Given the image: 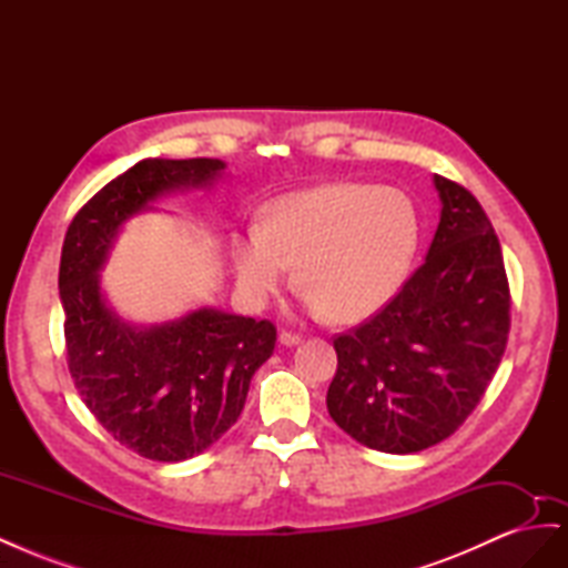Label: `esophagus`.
<instances>
[{
	"instance_id": "obj_1",
	"label": "esophagus",
	"mask_w": 568,
	"mask_h": 568,
	"mask_svg": "<svg viewBox=\"0 0 568 568\" xmlns=\"http://www.w3.org/2000/svg\"><path fill=\"white\" fill-rule=\"evenodd\" d=\"M303 338H301V334H294V332H282L280 334V343H282V346H298V343H301Z\"/></svg>"
}]
</instances>
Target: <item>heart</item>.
Instances as JSON below:
<instances>
[{"instance_id": "heart-1", "label": "heart", "mask_w": 568, "mask_h": 568, "mask_svg": "<svg viewBox=\"0 0 568 568\" xmlns=\"http://www.w3.org/2000/svg\"><path fill=\"white\" fill-rule=\"evenodd\" d=\"M419 248V213L400 189L320 184L274 201L265 222L232 234L239 296L261 311L294 274L315 317L367 320L398 296Z\"/></svg>"}]
</instances>
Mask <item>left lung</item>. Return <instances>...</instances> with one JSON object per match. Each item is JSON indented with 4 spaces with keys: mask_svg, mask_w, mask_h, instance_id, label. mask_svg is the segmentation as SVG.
I'll return each instance as SVG.
<instances>
[{
    "mask_svg": "<svg viewBox=\"0 0 568 568\" xmlns=\"http://www.w3.org/2000/svg\"><path fill=\"white\" fill-rule=\"evenodd\" d=\"M440 222L424 265L379 315L334 338L332 419L390 455L432 448L484 398L509 334L503 248L471 192L434 175Z\"/></svg>",
    "mask_w": 568,
    "mask_h": 568,
    "instance_id": "1",
    "label": "left lung"
}]
</instances>
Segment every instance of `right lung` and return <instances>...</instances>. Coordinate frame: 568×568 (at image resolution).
Instances as JSON below:
<instances>
[{
  "label": "right lung",
  "mask_w": 568,
  "mask_h": 568,
  "mask_svg": "<svg viewBox=\"0 0 568 568\" xmlns=\"http://www.w3.org/2000/svg\"><path fill=\"white\" fill-rule=\"evenodd\" d=\"M217 159H144L82 205L59 267L68 369L82 403L125 448L182 462L209 450L239 419L255 369L274 351L267 320L196 307L161 324H130L101 291V267L128 220L161 196L205 189Z\"/></svg>",
  "instance_id": "add662e5"
}]
</instances>
